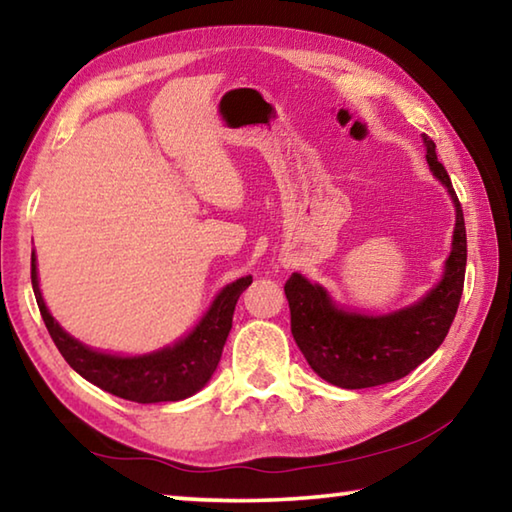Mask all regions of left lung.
Returning <instances> with one entry per match:
<instances>
[{"label": "left lung", "mask_w": 512, "mask_h": 512, "mask_svg": "<svg viewBox=\"0 0 512 512\" xmlns=\"http://www.w3.org/2000/svg\"><path fill=\"white\" fill-rule=\"evenodd\" d=\"M422 140L433 176L447 187L456 207L452 253L443 280L420 302L388 316L343 311L320 284H311L300 273H293L284 284L293 339L311 370L334 386L354 391L406 377L440 348L456 316L467 262L465 219L452 180L438 162L436 144L427 135Z\"/></svg>", "instance_id": "obj_1"}]
</instances>
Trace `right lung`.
Listing matches in <instances>:
<instances>
[{"label":"right lung","mask_w":512,"mask_h":512,"mask_svg":"<svg viewBox=\"0 0 512 512\" xmlns=\"http://www.w3.org/2000/svg\"><path fill=\"white\" fill-rule=\"evenodd\" d=\"M250 282L253 277L246 275L228 284L214 298L201 323L171 348H162L144 354V357H117V354L97 352L79 343L56 323L42 300L36 253H31L33 293H36L40 316L45 320L58 352L63 354L69 366L83 379L92 381L94 386L140 404L178 402L201 391L219 366L223 345L232 327L235 305L241 293L250 287Z\"/></svg>","instance_id":"add662e5"}]
</instances>
